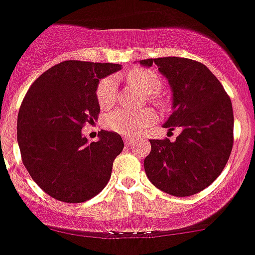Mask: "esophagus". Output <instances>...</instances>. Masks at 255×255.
Segmentation results:
<instances>
[{"label": "esophagus", "instance_id": "1", "mask_svg": "<svg viewBox=\"0 0 255 255\" xmlns=\"http://www.w3.org/2000/svg\"><path fill=\"white\" fill-rule=\"evenodd\" d=\"M134 136H131V135H126V136H124V141H125L126 145H130L134 142Z\"/></svg>", "mask_w": 255, "mask_h": 255}]
</instances>
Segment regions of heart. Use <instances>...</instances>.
I'll list each match as a JSON object with an SVG mask.
<instances>
[{
  "label": "heart",
  "instance_id": "b5f03b06",
  "mask_svg": "<svg viewBox=\"0 0 255 255\" xmlns=\"http://www.w3.org/2000/svg\"><path fill=\"white\" fill-rule=\"evenodd\" d=\"M128 80L130 84L137 89L144 95H151L150 100L159 103L154 98L161 87V80L159 75L152 70L134 69L128 74ZM96 99L99 105L103 109L110 108L116 100V82L114 77H105L99 82L96 87ZM155 113L150 109L146 110L132 111L125 109H116L111 113L106 114L104 118V124L108 129L123 135H134L144 131L147 126L155 121Z\"/></svg>",
  "mask_w": 255,
  "mask_h": 255
}]
</instances>
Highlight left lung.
<instances>
[{
    "mask_svg": "<svg viewBox=\"0 0 255 255\" xmlns=\"http://www.w3.org/2000/svg\"><path fill=\"white\" fill-rule=\"evenodd\" d=\"M159 67L173 91V113L164 128L181 130L175 141L150 140L144 168L149 180L174 196L204 190L227 165L233 147L232 101L205 65L183 57L141 60Z\"/></svg>",
    "mask_w": 255,
    "mask_h": 255,
    "instance_id": "8db88e82",
    "label": "left lung"
}]
</instances>
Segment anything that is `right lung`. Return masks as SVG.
<instances>
[{
  "instance_id": "1",
  "label": "right lung",
  "mask_w": 255,
  "mask_h": 255,
  "mask_svg": "<svg viewBox=\"0 0 255 255\" xmlns=\"http://www.w3.org/2000/svg\"><path fill=\"white\" fill-rule=\"evenodd\" d=\"M120 69L118 64L60 62L33 81L21 104L17 142L23 165L60 202H86L110 180L123 139L101 130L98 141L89 142L81 129L98 120L99 81Z\"/></svg>"
}]
</instances>
